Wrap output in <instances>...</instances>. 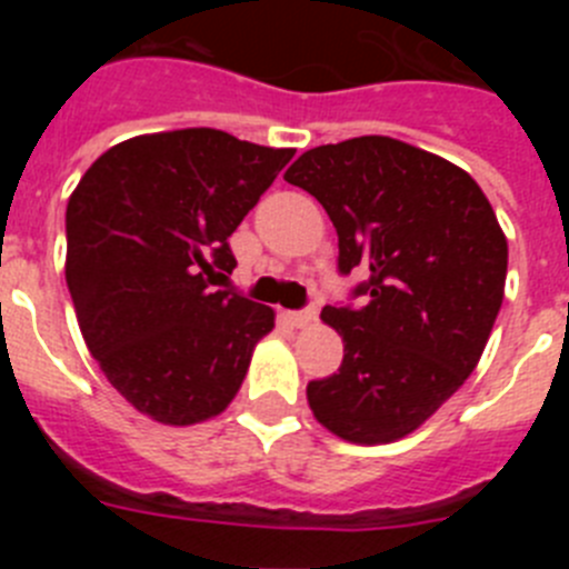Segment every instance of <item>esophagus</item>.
Listing matches in <instances>:
<instances>
[{"label":"esophagus","mask_w":569,"mask_h":569,"mask_svg":"<svg viewBox=\"0 0 569 569\" xmlns=\"http://www.w3.org/2000/svg\"><path fill=\"white\" fill-rule=\"evenodd\" d=\"M290 325L293 328H308V325H313L316 321V308H305V310H293V313H288Z\"/></svg>","instance_id":"34e87169"}]
</instances>
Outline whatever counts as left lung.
<instances>
[{
  "instance_id": "1",
  "label": "left lung",
  "mask_w": 569,
  "mask_h": 569,
  "mask_svg": "<svg viewBox=\"0 0 569 569\" xmlns=\"http://www.w3.org/2000/svg\"><path fill=\"white\" fill-rule=\"evenodd\" d=\"M328 210L339 273L365 308L325 305L339 373L308 385L316 419L353 445L413 433L476 370L505 299L507 239L472 176L390 136L301 153L284 173Z\"/></svg>"
}]
</instances>
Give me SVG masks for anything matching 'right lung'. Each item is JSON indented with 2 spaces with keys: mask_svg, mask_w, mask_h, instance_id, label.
<instances>
[{
  "mask_svg": "<svg viewBox=\"0 0 569 569\" xmlns=\"http://www.w3.org/2000/svg\"><path fill=\"white\" fill-rule=\"evenodd\" d=\"M293 153L213 128L136 136L70 196L64 279L79 330L139 413L184 427L239 393L273 310L213 284L236 268L228 239Z\"/></svg>",
  "mask_w": 569,
  "mask_h": 569,
  "instance_id": "add662e5",
  "label": "right lung"
}]
</instances>
